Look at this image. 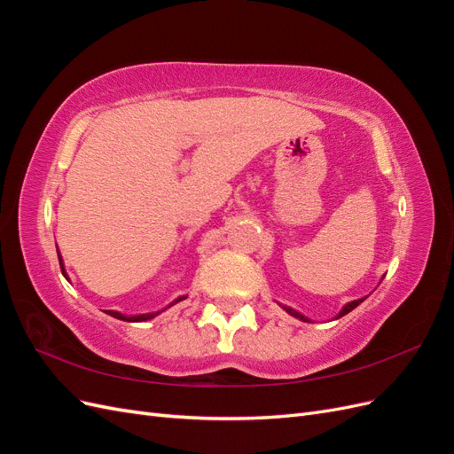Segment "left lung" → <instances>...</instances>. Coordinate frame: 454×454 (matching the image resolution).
<instances>
[{
    "label": "left lung",
    "instance_id": "8db88e82",
    "mask_svg": "<svg viewBox=\"0 0 454 454\" xmlns=\"http://www.w3.org/2000/svg\"><path fill=\"white\" fill-rule=\"evenodd\" d=\"M364 299H365V297H364ZM364 299H358V301H352V303L345 305V309H342V310L339 312V318H340V316H345V314H348L350 310H354L356 307H358V305L362 303V301H364ZM284 309H286V312H290L292 316H295V318H299V320H303V322H309V320L305 318V316H303V314H299L297 310H294V309H290V307H284Z\"/></svg>",
    "mask_w": 454,
    "mask_h": 454
}]
</instances>
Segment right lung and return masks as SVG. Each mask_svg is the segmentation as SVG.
<instances>
[{"label":"right lung","mask_w":454,"mask_h":454,"mask_svg":"<svg viewBox=\"0 0 454 454\" xmlns=\"http://www.w3.org/2000/svg\"><path fill=\"white\" fill-rule=\"evenodd\" d=\"M59 261H60V269H62V274L66 277V270H64V265H62V259H60V255H59ZM67 278V277H66ZM182 299H185V297H177L174 303H177V301H182ZM172 303V305H174ZM109 316H114V318H117V320H125V322H145V320H151V318H155V316L159 314V312H149V314H140V316H125V314H121V312H115V310H106Z\"/></svg>","instance_id":"obj_1"}]
</instances>
